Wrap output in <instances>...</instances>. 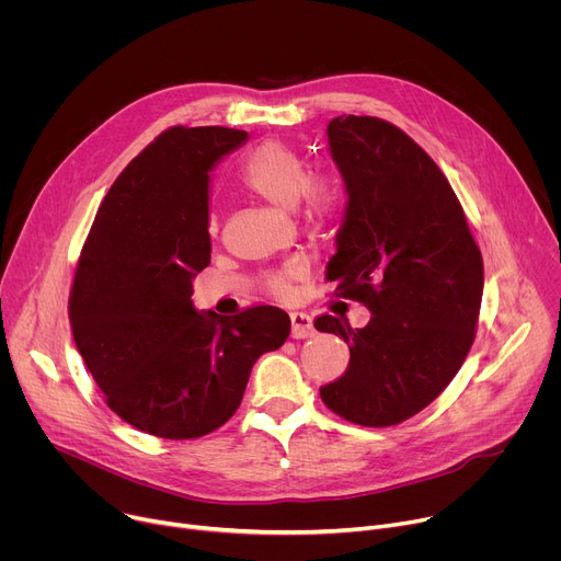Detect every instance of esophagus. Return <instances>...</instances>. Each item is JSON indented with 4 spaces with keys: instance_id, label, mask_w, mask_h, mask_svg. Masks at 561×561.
Instances as JSON below:
<instances>
[{
    "instance_id": "esophagus-1",
    "label": "esophagus",
    "mask_w": 561,
    "mask_h": 561,
    "mask_svg": "<svg viewBox=\"0 0 561 561\" xmlns=\"http://www.w3.org/2000/svg\"><path fill=\"white\" fill-rule=\"evenodd\" d=\"M291 321V336L294 339H306L314 334V325H312V317L306 312H291L289 314Z\"/></svg>"
}]
</instances>
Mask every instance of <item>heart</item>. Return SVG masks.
I'll list each match as a JSON object with an SVG mask.
<instances>
[{
	"label": "heart",
	"instance_id": "heart-1",
	"mask_svg": "<svg viewBox=\"0 0 561 561\" xmlns=\"http://www.w3.org/2000/svg\"><path fill=\"white\" fill-rule=\"evenodd\" d=\"M240 184L278 208H296L304 204L308 220L314 225H328L336 218L341 208V191L334 180L323 175L310 178V165L291 146L283 141H267L257 146L244 161L240 170ZM208 231L218 233V218L210 215ZM308 263L294 257L285 263L272 278L270 289L276 296H285L291 285L304 278Z\"/></svg>",
	"mask_w": 561,
	"mask_h": 561
}]
</instances>
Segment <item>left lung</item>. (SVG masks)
Wrapping results in <instances>:
<instances>
[{
	"label": "left lung",
	"instance_id": "8db88e82",
	"mask_svg": "<svg viewBox=\"0 0 561 561\" xmlns=\"http://www.w3.org/2000/svg\"><path fill=\"white\" fill-rule=\"evenodd\" d=\"M328 141L348 206L325 278L373 317L359 330L330 314L314 321L351 348L321 400L348 422L391 426L460 370L477 336L483 255L443 170L400 127L343 114L330 121Z\"/></svg>",
	"mask_w": 561,
	"mask_h": 561
}]
</instances>
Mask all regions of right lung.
<instances>
[{
	"label": "right lung",
	"mask_w": 561,
	"mask_h": 561,
	"mask_svg": "<svg viewBox=\"0 0 561 561\" xmlns=\"http://www.w3.org/2000/svg\"><path fill=\"white\" fill-rule=\"evenodd\" d=\"M244 141L220 125L168 127L116 178L78 257L76 348L107 407L157 438L222 426L255 359L289 336L280 308L222 319L191 300L193 276L210 263L208 170Z\"/></svg>",
	"instance_id": "obj_1"
}]
</instances>
